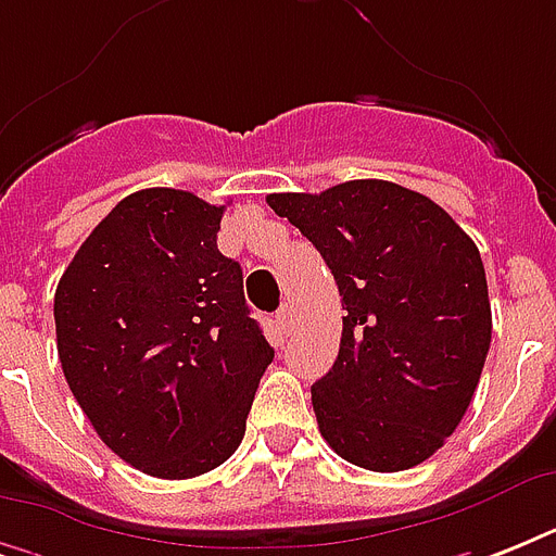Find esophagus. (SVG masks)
<instances>
[{
    "label": "esophagus",
    "instance_id": "esophagus-1",
    "mask_svg": "<svg viewBox=\"0 0 556 556\" xmlns=\"http://www.w3.org/2000/svg\"><path fill=\"white\" fill-rule=\"evenodd\" d=\"M277 329L282 338H288V334L294 331V308H291V305H282L277 312Z\"/></svg>",
    "mask_w": 556,
    "mask_h": 556
}]
</instances>
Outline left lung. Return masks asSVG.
Masks as SVG:
<instances>
[{"mask_svg":"<svg viewBox=\"0 0 556 556\" xmlns=\"http://www.w3.org/2000/svg\"><path fill=\"white\" fill-rule=\"evenodd\" d=\"M268 204L320 251L346 305L338 361L312 387L323 439L378 473L421 465L467 413L491 349L479 248L435 201L380 178Z\"/></svg>","mask_w":556,"mask_h":556,"instance_id":"1","label":"left lung"}]
</instances>
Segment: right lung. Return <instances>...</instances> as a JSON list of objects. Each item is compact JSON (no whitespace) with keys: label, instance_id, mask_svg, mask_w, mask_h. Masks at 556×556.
<instances>
[{"label":"right lung","instance_id":"right-lung-1","mask_svg":"<svg viewBox=\"0 0 556 556\" xmlns=\"http://www.w3.org/2000/svg\"><path fill=\"white\" fill-rule=\"evenodd\" d=\"M222 213L187 190L132 192L54 294L68 389L103 444L159 479H192L233 456L274 361L239 262L218 251Z\"/></svg>","mask_w":556,"mask_h":556}]
</instances>
